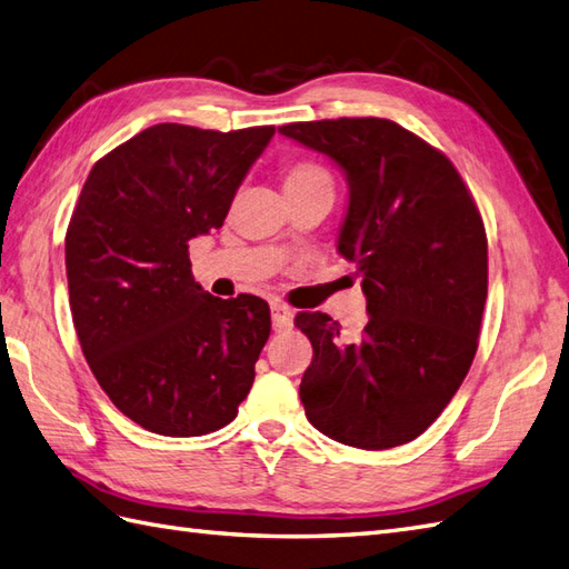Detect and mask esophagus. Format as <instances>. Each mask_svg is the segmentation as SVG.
Segmentation results:
<instances>
[{"label": "esophagus", "instance_id": "esophagus-1", "mask_svg": "<svg viewBox=\"0 0 569 569\" xmlns=\"http://www.w3.org/2000/svg\"><path fill=\"white\" fill-rule=\"evenodd\" d=\"M270 311H272V328H274V331H289V328H292L295 311L289 309L287 305H282V301H274Z\"/></svg>", "mask_w": 569, "mask_h": 569}]
</instances>
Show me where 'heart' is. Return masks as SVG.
I'll use <instances>...</instances> for the list:
<instances>
[{"mask_svg":"<svg viewBox=\"0 0 569 569\" xmlns=\"http://www.w3.org/2000/svg\"><path fill=\"white\" fill-rule=\"evenodd\" d=\"M282 187L287 194H297V192H307V189H319V187L333 189V180L331 174H328V170L319 166V162L292 160L282 168Z\"/></svg>","mask_w":569,"mask_h":569,"instance_id":"heart-1","label":"heart"}]
</instances>
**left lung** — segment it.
Here are the masks:
<instances>
[{
  "label": "left lung",
  "instance_id": "obj_1",
  "mask_svg": "<svg viewBox=\"0 0 569 569\" xmlns=\"http://www.w3.org/2000/svg\"><path fill=\"white\" fill-rule=\"evenodd\" d=\"M348 180L338 252L356 262L370 321L343 346L328 313L301 311L313 348L299 385L307 419L362 450L409 443L460 389L487 301V233L452 162L389 119L280 126Z\"/></svg>",
  "mask_w": 569,
  "mask_h": 569
}]
</instances>
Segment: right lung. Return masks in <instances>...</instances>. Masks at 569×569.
Masks as SVG:
<instances>
[{"label": "right lung", "instance_id": "1", "mask_svg": "<svg viewBox=\"0 0 569 569\" xmlns=\"http://www.w3.org/2000/svg\"><path fill=\"white\" fill-rule=\"evenodd\" d=\"M274 126L158 123L94 162L66 236L72 323L123 416L189 438L231 423L270 336L268 301L211 297L189 241L221 229Z\"/></svg>", "mask_w": 569, "mask_h": 569}]
</instances>
